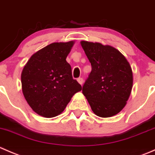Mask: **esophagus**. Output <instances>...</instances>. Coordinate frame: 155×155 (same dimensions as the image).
<instances>
[{
	"label": "esophagus",
	"mask_w": 155,
	"mask_h": 155,
	"mask_svg": "<svg viewBox=\"0 0 155 155\" xmlns=\"http://www.w3.org/2000/svg\"><path fill=\"white\" fill-rule=\"evenodd\" d=\"M77 81L81 85H82V84H83V79H82V78H78Z\"/></svg>",
	"instance_id": "obj_1"
}]
</instances>
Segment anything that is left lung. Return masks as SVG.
Segmentation results:
<instances>
[{"label":"left lung","mask_w":155,"mask_h":155,"mask_svg":"<svg viewBox=\"0 0 155 155\" xmlns=\"http://www.w3.org/2000/svg\"><path fill=\"white\" fill-rule=\"evenodd\" d=\"M80 44L91 64L82 94L95 115L114 116L125 107L130 95L132 68L126 58L112 46L84 40Z\"/></svg>","instance_id":"left-lung-1"}]
</instances>
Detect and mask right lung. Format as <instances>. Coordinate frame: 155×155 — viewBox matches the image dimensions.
Here are the masks:
<instances>
[{"label":"right lung","instance_id":"obj_1","mask_svg":"<svg viewBox=\"0 0 155 155\" xmlns=\"http://www.w3.org/2000/svg\"><path fill=\"white\" fill-rule=\"evenodd\" d=\"M74 43H51L34 53L23 68V95L39 115L53 118L60 115L73 95L82 90L66 61Z\"/></svg>","mask_w":155,"mask_h":155}]
</instances>
